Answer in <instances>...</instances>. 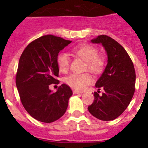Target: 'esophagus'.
Returning <instances> with one entry per match:
<instances>
[{
    "label": "esophagus",
    "mask_w": 148,
    "mask_h": 148,
    "mask_svg": "<svg viewBox=\"0 0 148 148\" xmlns=\"http://www.w3.org/2000/svg\"><path fill=\"white\" fill-rule=\"evenodd\" d=\"M73 93H74V95H78V94H82L83 92H79V91H78V90H74L73 91Z\"/></svg>",
    "instance_id": "obj_1"
}]
</instances>
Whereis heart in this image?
I'll return each mask as SVG.
<instances>
[{"instance_id":"1","label":"heart","mask_w":148,"mask_h":148,"mask_svg":"<svg viewBox=\"0 0 148 148\" xmlns=\"http://www.w3.org/2000/svg\"><path fill=\"white\" fill-rule=\"evenodd\" d=\"M77 56L86 62V69L95 74H99L104 66V59L98 56V51L94 46L86 44H81L71 49ZM70 58L65 52L59 53L57 56V65L59 71L66 72L69 66ZM93 78L88 73L71 74L65 78V82L69 86L77 90H83L92 82Z\"/></svg>"}]
</instances>
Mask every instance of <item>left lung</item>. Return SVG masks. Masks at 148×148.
Instances as JSON below:
<instances>
[{
	"instance_id": "8db88e82",
	"label": "left lung",
	"mask_w": 148,
	"mask_h": 148,
	"mask_svg": "<svg viewBox=\"0 0 148 148\" xmlns=\"http://www.w3.org/2000/svg\"><path fill=\"white\" fill-rule=\"evenodd\" d=\"M91 42L102 44L107 55V64L95 84L98 90L103 88L105 92L102 95L94 93L95 100L88 110L99 120H113L122 114L132 100L135 89V68L125 49L111 37L101 35Z\"/></svg>"
}]
</instances>
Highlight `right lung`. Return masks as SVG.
Here are the masks:
<instances>
[{
	"label": "right lung",
	"instance_id": "add662e5",
	"mask_svg": "<svg viewBox=\"0 0 148 148\" xmlns=\"http://www.w3.org/2000/svg\"><path fill=\"white\" fill-rule=\"evenodd\" d=\"M71 43L61 37L46 35L34 40L21 56L16 77V87L25 110L36 120L54 122L64 114L72 91L65 84L56 92L49 89L58 84L57 56Z\"/></svg>",
	"mask_w": 148,
	"mask_h": 148
}]
</instances>
